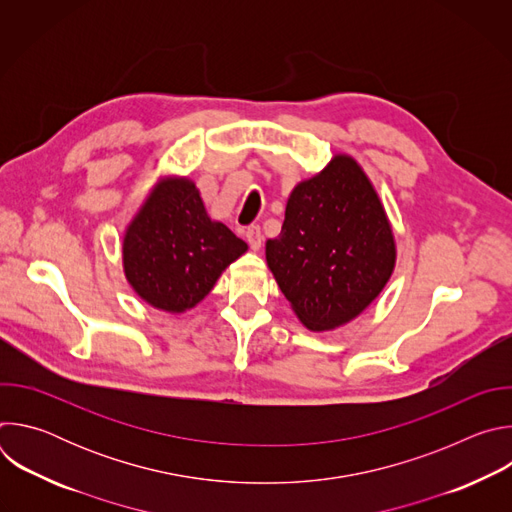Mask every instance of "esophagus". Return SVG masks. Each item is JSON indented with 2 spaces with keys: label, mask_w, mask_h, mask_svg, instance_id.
Masks as SVG:
<instances>
[{
  "label": "esophagus",
  "mask_w": 512,
  "mask_h": 512,
  "mask_svg": "<svg viewBox=\"0 0 512 512\" xmlns=\"http://www.w3.org/2000/svg\"><path fill=\"white\" fill-rule=\"evenodd\" d=\"M245 237H247V243L251 245V249H253V251H259V249H261L263 233H261V229H259V227H249V229H247V233H245Z\"/></svg>",
  "instance_id": "1"
}]
</instances>
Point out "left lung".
I'll return each instance as SVG.
<instances>
[{
	"label": "left lung",
	"instance_id": "left-lung-1",
	"mask_svg": "<svg viewBox=\"0 0 512 512\" xmlns=\"http://www.w3.org/2000/svg\"><path fill=\"white\" fill-rule=\"evenodd\" d=\"M265 259L291 310L314 332L348 324L379 298L397 247L383 202L354 158L336 154L291 190Z\"/></svg>",
	"mask_w": 512,
	"mask_h": 512
}]
</instances>
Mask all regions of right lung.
Masks as SVG:
<instances>
[{
	"mask_svg": "<svg viewBox=\"0 0 512 512\" xmlns=\"http://www.w3.org/2000/svg\"><path fill=\"white\" fill-rule=\"evenodd\" d=\"M245 251L243 239L208 216L192 180L164 178L127 225L123 271L143 302L182 314Z\"/></svg>",
	"mask_w": 512,
	"mask_h": 512,
	"instance_id": "add662e5",
	"label": "right lung"
}]
</instances>
